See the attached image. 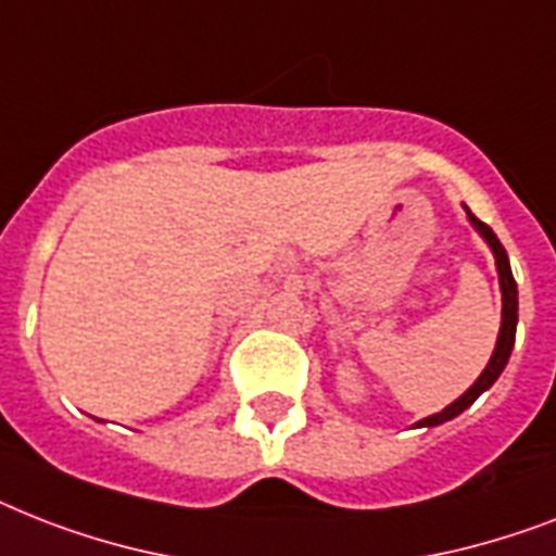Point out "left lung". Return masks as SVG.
Instances as JSON below:
<instances>
[{
    "instance_id": "1",
    "label": "left lung",
    "mask_w": 556,
    "mask_h": 556,
    "mask_svg": "<svg viewBox=\"0 0 556 556\" xmlns=\"http://www.w3.org/2000/svg\"><path fill=\"white\" fill-rule=\"evenodd\" d=\"M468 217H470V224L477 226V232L485 238L488 247L494 250L496 269H500V287H503V327H500V339H496L494 355H491V362H488V367L482 370V376L473 381V388L465 390V393H462L454 404H447L442 413H437V416H428V419H421L419 428H433V425H442V421L454 419V416H459L465 407H470V404L477 402L479 393H485V390L491 388L496 379H500V372L505 370L510 348H514V336H517V281H514V275H510V264H508V255H505V247L500 243V238L494 235V229H491L488 224H482V220H479L473 212H468Z\"/></svg>"
}]
</instances>
